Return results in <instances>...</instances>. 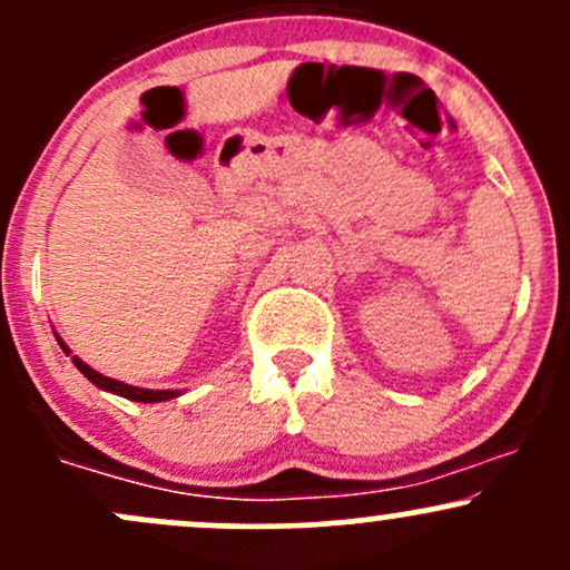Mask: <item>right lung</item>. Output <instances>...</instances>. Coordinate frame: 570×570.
Segmentation results:
<instances>
[{"label":"right lung","instance_id":"add662e5","mask_svg":"<svg viewBox=\"0 0 570 570\" xmlns=\"http://www.w3.org/2000/svg\"><path fill=\"white\" fill-rule=\"evenodd\" d=\"M57 341H59V346H62V350H65V355H70V350H68V346H65V341L59 338V335H57ZM73 365L81 371L83 376H87L89 382H92V385H98L100 391H109L114 395H122V399H130V401H141V404H155V401H169V399H177V395H179V391H149V387L125 385V382L98 374V371H95L92 365H87V363L81 361V357H76V355H73Z\"/></svg>","mask_w":570,"mask_h":570}]
</instances>
